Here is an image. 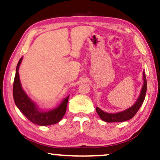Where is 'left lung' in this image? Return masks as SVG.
<instances>
[{
    "mask_svg": "<svg viewBox=\"0 0 160 160\" xmlns=\"http://www.w3.org/2000/svg\"><path fill=\"white\" fill-rule=\"evenodd\" d=\"M143 79H144V83H143L142 91H141L140 95H139L138 100H137L136 103L134 106H131V108H128L127 110L124 111V112L116 113V114H108V113L104 112L103 111H102L98 107H97V113H98L100 118L107 122H124V121L128 120L132 118V117H134V115L138 112L140 106H142L143 101L145 100V94H146L147 82L146 78H145V72H143Z\"/></svg>",
    "mask_w": 160,
    "mask_h": 160,
    "instance_id": "obj_1",
    "label": "left lung"
}]
</instances>
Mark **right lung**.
<instances>
[{
	"label": "right lung",
	"instance_id": "obj_1",
	"mask_svg": "<svg viewBox=\"0 0 160 160\" xmlns=\"http://www.w3.org/2000/svg\"><path fill=\"white\" fill-rule=\"evenodd\" d=\"M23 58H21L16 68V74L13 83V98L16 106L28 120L39 125H48L58 123L63 117L66 112L68 96L60 106L49 112H41L24 92L20 81L18 68Z\"/></svg>",
	"mask_w": 160,
	"mask_h": 160
}]
</instances>
